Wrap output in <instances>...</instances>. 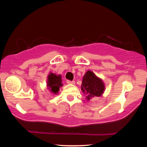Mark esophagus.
Returning a JSON list of instances; mask_svg holds the SVG:
<instances>
[{
  "label": "esophagus",
  "instance_id": "obj_1",
  "mask_svg": "<svg viewBox=\"0 0 147 147\" xmlns=\"http://www.w3.org/2000/svg\"><path fill=\"white\" fill-rule=\"evenodd\" d=\"M67 83L68 84H75V82H74V81H71V80H67Z\"/></svg>",
  "mask_w": 147,
  "mask_h": 147
}]
</instances>
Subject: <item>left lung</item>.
<instances>
[{"mask_svg":"<svg viewBox=\"0 0 147 147\" xmlns=\"http://www.w3.org/2000/svg\"><path fill=\"white\" fill-rule=\"evenodd\" d=\"M81 89L88 100L95 96H100L104 91V85L102 80L95 76L93 72L88 71L83 77Z\"/></svg>","mask_w":147,"mask_h":147,"instance_id":"8db88e82","label":"left lung"}]
</instances>
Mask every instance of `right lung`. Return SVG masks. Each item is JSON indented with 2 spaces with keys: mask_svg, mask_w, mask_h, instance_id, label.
I'll return each instance as SVG.
<instances>
[{
  "mask_svg": "<svg viewBox=\"0 0 147 147\" xmlns=\"http://www.w3.org/2000/svg\"><path fill=\"white\" fill-rule=\"evenodd\" d=\"M47 86L51 89V92L56 94L59 91V87L62 86L61 75L57 76L54 73H51L48 76Z\"/></svg>",
  "mask_w": 147,
  "mask_h": 147,
  "instance_id": "obj_1",
  "label": "right lung"
}]
</instances>
